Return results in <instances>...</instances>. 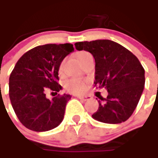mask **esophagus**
<instances>
[{
    "mask_svg": "<svg viewBox=\"0 0 158 158\" xmlns=\"http://www.w3.org/2000/svg\"><path fill=\"white\" fill-rule=\"evenodd\" d=\"M77 98L82 101H87L90 99V96H78Z\"/></svg>",
    "mask_w": 158,
    "mask_h": 158,
    "instance_id": "34e87169",
    "label": "esophagus"
}]
</instances>
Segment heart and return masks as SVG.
<instances>
[{"label": "heart", "instance_id": "obj_1", "mask_svg": "<svg viewBox=\"0 0 158 158\" xmlns=\"http://www.w3.org/2000/svg\"><path fill=\"white\" fill-rule=\"evenodd\" d=\"M89 53L87 52H79L77 54V58L80 60V62L82 60V59L89 55ZM63 71V61L60 64L59 66V73L61 74ZM64 88L66 90H68L70 93L73 94H82L84 93L87 89H88V81L82 80L79 78H70L69 80H67L64 83Z\"/></svg>", "mask_w": 158, "mask_h": 158}]
</instances>
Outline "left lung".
I'll use <instances>...</instances> for the list:
<instances>
[{"instance_id": "obj_1", "label": "left lung", "mask_w": 158, "mask_h": 158, "mask_svg": "<svg viewBox=\"0 0 158 158\" xmlns=\"http://www.w3.org/2000/svg\"><path fill=\"white\" fill-rule=\"evenodd\" d=\"M76 50L89 52L95 59V86L107 89L98 101L92 118L103 123L118 124L129 118L143 94L144 69L135 55L109 40L77 42Z\"/></svg>"}]
</instances>
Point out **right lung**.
Segmentation results:
<instances>
[{"label": "right lung", "instance_id": "obj_1", "mask_svg": "<svg viewBox=\"0 0 158 158\" xmlns=\"http://www.w3.org/2000/svg\"><path fill=\"white\" fill-rule=\"evenodd\" d=\"M73 51V45L69 43L36 46L15 64L9 76V98L17 118L28 129L51 130L63 120L71 96L58 94L50 100L46 94H57L61 89L58 83L59 66Z\"/></svg>", "mask_w": 158, "mask_h": 158}]
</instances>
